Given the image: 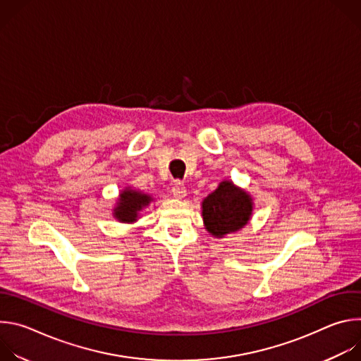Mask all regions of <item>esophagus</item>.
<instances>
[{
    "label": "esophagus",
    "instance_id": "34e87169",
    "mask_svg": "<svg viewBox=\"0 0 361 361\" xmlns=\"http://www.w3.org/2000/svg\"><path fill=\"white\" fill-rule=\"evenodd\" d=\"M171 192L176 198H184L187 195V190L185 185L181 181H174L173 187H171Z\"/></svg>",
    "mask_w": 361,
    "mask_h": 361
}]
</instances>
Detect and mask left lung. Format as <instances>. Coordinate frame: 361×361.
I'll return each mask as SVG.
<instances>
[{
    "instance_id": "left-lung-1",
    "label": "left lung",
    "mask_w": 361,
    "mask_h": 361,
    "mask_svg": "<svg viewBox=\"0 0 361 361\" xmlns=\"http://www.w3.org/2000/svg\"><path fill=\"white\" fill-rule=\"evenodd\" d=\"M201 207L205 230L221 238L247 226L252 214V198L233 181L226 180L202 200Z\"/></svg>"
}]
</instances>
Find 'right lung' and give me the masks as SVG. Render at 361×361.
Returning a JSON list of instances; mask_svg holds the SVG:
<instances>
[{
	"instance_id": "1",
	"label": "right lung",
	"mask_w": 361,
	"mask_h": 361,
	"mask_svg": "<svg viewBox=\"0 0 361 361\" xmlns=\"http://www.w3.org/2000/svg\"><path fill=\"white\" fill-rule=\"evenodd\" d=\"M152 201L148 194L126 187L117 200L116 207L113 210V217L120 223H135L138 220L140 212L147 207Z\"/></svg>"
}]
</instances>
